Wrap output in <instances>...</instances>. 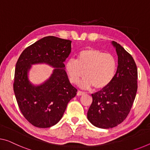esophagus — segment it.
I'll return each instance as SVG.
<instances>
[{"label":"esophagus","instance_id":"esophagus-1","mask_svg":"<svg viewBox=\"0 0 150 150\" xmlns=\"http://www.w3.org/2000/svg\"><path fill=\"white\" fill-rule=\"evenodd\" d=\"M86 94V93H85V92H82V91H78L77 95H78V96H81V95H83V94Z\"/></svg>","mask_w":150,"mask_h":150}]
</instances>
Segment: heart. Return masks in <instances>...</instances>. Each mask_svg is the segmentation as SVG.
<instances>
[{
    "label": "heart",
    "mask_w": 150,
    "mask_h": 150,
    "mask_svg": "<svg viewBox=\"0 0 150 150\" xmlns=\"http://www.w3.org/2000/svg\"><path fill=\"white\" fill-rule=\"evenodd\" d=\"M117 61L110 54L96 49H86L80 52L77 59H70L66 62V69L70 81L77 84L84 76L81 86L96 89L107 86L115 76Z\"/></svg>",
    "instance_id": "1"
}]
</instances>
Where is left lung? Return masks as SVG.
<instances>
[{
    "label": "left lung",
    "mask_w": 150,
    "mask_h": 150,
    "mask_svg": "<svg viewBox=\"0 0 150 150\" xmlns=\"http://www.w3.org/2000/svg\"><path fill=\"white\" fill-rule=\"evenodd\" d=\"M118 55V67L112 82L92 94L87 118L94 126L109 129L122 123L129 113L137 91V69L130 54L112 41Z\"/></svg>",
    "instance_id": "8db88e82"
}]
</instances>
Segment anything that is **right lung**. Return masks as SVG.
Returning <instances> with one entry per match:
<instances>
[{
	"mask_svg": "<svg viewBox=\"0 0 150 150\" xmlns=\"http://www.w3.org/2000/svg\"><path fill=\"white\" fill-rule=\"evenodd\" d=\"M71 41L47 36L28 46L16 64L13 90L23 115L39 128L56 125L62 119L77 89L69 81L64 62L71 53ZM47 63L57 68L44 84L34 87L27 78L30 64Z\"/></svg>",
	"mask_w": 150,
	"mask_h": 150,
	"instance_id": "obj_1",
	"label": "right lung"
}]
</instances>
